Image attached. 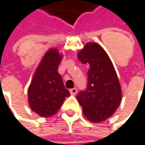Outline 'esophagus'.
Masks as SVG:
<instances>
[{"label": "esophagus", "instance_id": "34e87169", "mask_svg": "<svg viewBox=\"0 0 145 145\" xmlns=\"http://www.w3.org/2000/svg\"><path fill=\"white\" fill-rule=\"evenodd\" d=\"M77 92H78L77 88H73V89H70V94H71L72 95H75L77 94Z\"/></svg>", "mask_w": 145, "mask_h": 145}]
</instances>
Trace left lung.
Wrapping results in <instances>:
<instances>
[{
	"mask_svg": "<svg viewBox=\"0 0 145 145\" xmlns=\"http://www.w3.org/2000/svg\"><path fill=\"white\" fill-rule=\"evenodd\" d=\"M78 60L89 64L87 89L77 95L85 117L101 122L110 117L121 101V89L113 64L97 43H88L78 54Z\"/></svg>",
	"mask_w": 145,
	"mask_h": 145,
	"instance_id": "1",
	"label": "left lung"
}]
</instances>
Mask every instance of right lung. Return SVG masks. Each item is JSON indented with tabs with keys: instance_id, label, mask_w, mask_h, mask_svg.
<instances>
[{
	"instance_id": "1",
	"label": "right lung",
	"mask_w": 145,
	"mask_h": 145,
	"mask_svg": "<svg viewBox=\"0 0 145 145\" xmlns=\"http://www.w3.org/2000/svg\"><path fill=\"white\" fill-rule=\"evenodd\" d=\"M62 56L56 49H50L39 64L29 87V106L40 116L50 117L56 114L66 97L70 95L58 72Z\"/></svg>"
}]
</instances>
